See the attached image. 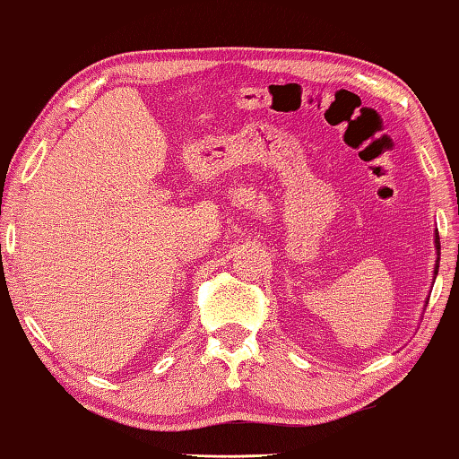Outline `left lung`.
<instances>
[{
  "mask_svg": "<svg viewBox=\"0 0 459 459\" xmlns=\"http://www.w3.org/2000/svg\"><path fill=\"white\" fill-rule=\"evenodd\" d=\"M435 243H437V249H441V247H439V235H437V241H435ZM437 268H439V265H437ZM435 272H437V270H435Z\"/></svg>",
  "mask_w": 459,
  "mask_h": 459,
  "instance_id": "obj_1",
  "label": "left lung"
}]
</instances>
